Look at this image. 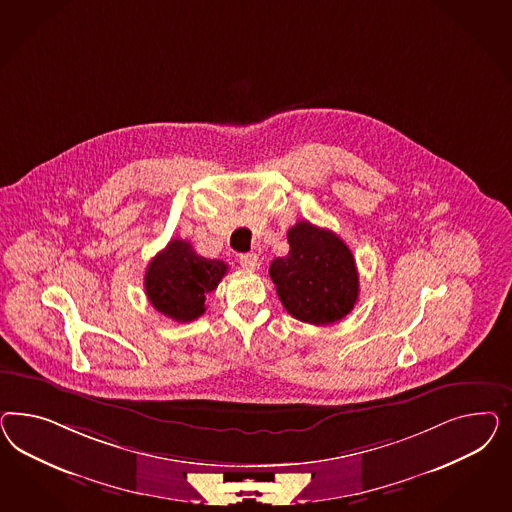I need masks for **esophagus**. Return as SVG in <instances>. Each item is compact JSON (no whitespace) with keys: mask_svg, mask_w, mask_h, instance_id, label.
Instances as JSON below:
<instances>
[{"mask_svg":"<svg viewBox=\"0 0 512 512\" xmlns=\"http://www.w3.org/2000/svg\"><path fill=\"white\" fill-rule=\"evenodd\" d=\"M240 266L244 270H257L261 266V259L257 253H242L240 255Z\"/></svg>","mask_w":512,"mask_h":512,"instance_id":"1","label":"esophagus"}]
</instances>
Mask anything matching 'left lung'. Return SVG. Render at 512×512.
Segmentation results:
<instances>
[{"label":"left lung","mask_w":512,"mask_h":512,"mask_svg":"<svg viewBox=\"0 0 512 512\" xmlns=\"http://www.w3.org/2000/svg\"><path fill=\"white\" fill-rule=\"evenodd\" d=\"M289 253L270 264L276 293L295 319L310 325L341 321L357 304L355 257L338 234L298 221L287 233Z\"/></svg>","instance_id":"1"}]
</instances>
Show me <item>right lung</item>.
Segmentation results:
<instances>
[{
    "label": "right lung",
    "mask_w": 512,
    "mask_h": 512,
    "mask_svg": "<svg viewBox=\"0 0 512 512\" xmlns=\"http://www.w3.org/2000/svg\"><path fill=\"white\" fill-rule=\"evenodd\" d=\"M227 268L219 259L197 255L186 240L174 238L148 264L144 289L155 310L187 323L206 311V296L216 291Z\"/></svg>",
    "instance_id": "1"
}]
</instances>
